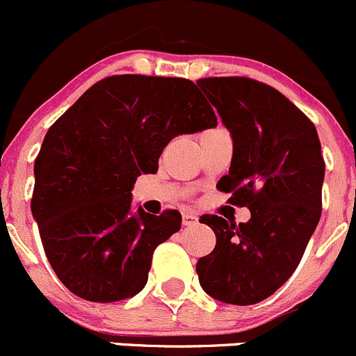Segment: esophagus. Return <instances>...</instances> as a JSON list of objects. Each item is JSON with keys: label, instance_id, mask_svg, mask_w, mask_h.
Wrapping results in <instances>:
<instances>
[{"label": "esophagus", "instance_id": "34e87169", "mask_svg": "<svg viewBox=\"0 0 356 356\" xmlns=\"http://www.w3.org/2000/svg\"><path fill=\"white\" fill-rule=\"evenodd\" d=\"M197 223V216L193 215V213H184L182 215V225L184 227H191V225H196Z\"/></svg>", "mask_w": 356, "mask_h": 356}]
</instances>
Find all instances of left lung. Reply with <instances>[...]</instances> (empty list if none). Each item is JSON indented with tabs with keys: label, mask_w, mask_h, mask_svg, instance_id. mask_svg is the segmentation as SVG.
Here are the masks:
<instances>
[{
	"label": "left lung",
	"mask_w": 356,
	"mask_h": 356,
	"mask_svg": "<svg viewBox=\"0 0 356 356\" xmlns=\"http://www.w3.org/2000/svg\"><path fill=\"white\" fill-rule=\"evenodd\" d=\"M232 133L234 155L218 181L230 203L250 209L247 223L218 215L200 222L216 245L196 264L209 297L252 305L293 275L323 211L326 163L314 122L283 93L245 76L197 80Z\"/></svg>",
	"instance_id": "8db88e82"
}]
</instances>
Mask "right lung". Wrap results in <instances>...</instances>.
I'll return each mask as SVG.
<instances>
[{
  "instance_id": "right-lung-1",
  "label": "right lung",
  "mask_w": 356,
  "mask_h": 356,
  "mask_svg": "<svg viewBox=\"0 0 356 356\" xmlns=\"http://www.w3.org/2000/svg\"><path fill=\"white\" fill-rule=\"evenodd\" d=\"M215 126L194 81L145 74L97 81L51 126L33 165L32 215L71 293L106 304L143 290L153 250L182 216L131 215L133 184L159 170L172 138Z\"/></svg>"
}]
</instances>
